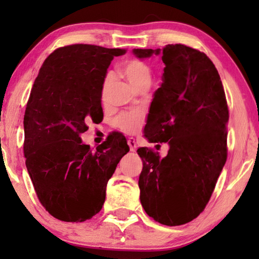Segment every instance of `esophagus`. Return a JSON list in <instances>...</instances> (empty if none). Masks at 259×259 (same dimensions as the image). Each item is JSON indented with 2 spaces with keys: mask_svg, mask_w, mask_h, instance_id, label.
<instances>
[{
  "mask_svg": "<svg viewBox=\"0 0 259 259\" xmlns=\"http://www.w3.org/2000/svg\"><path fill=\"white\" fill-rule=\"evenodd\" d=\"M128 146H129V148H130V152H135V151H136V148H137V144H136L135 138L130 137V138L128 139Z\"/></svg>",
  "mask_w": 259,
  "mask_h": 259,
  "instance_id": "34e87169",
  "label": "esophagus"
}]
</instances>
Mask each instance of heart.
Segmentation results:
<instances>
[{
	"label": "heart",
	"mask_w": 259,
	"mask_h": 259,
	"mask_svg": "<svg viewBox=\"0 0 259 259\" xmlns=\"http://www.w3.org/2000/svg\"><path fill=\"white\" fill-rule=\"evenodd\" d=\"M122 71L126 77V80L136 90L146 82H151L152 74L151 69L146 64L139 60H130L125 63L122 67ZM109 83V76L105 78L104 89H106ZM143 123V114L140 112H128L117 115L114 120V124L122 131L128 134H133L137 131Z\"/></svg>",
	"instance_id": "1"
}]
</instances>
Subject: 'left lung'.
I'll use <instances>...</instances> for the list:
<instances>
[{"label": "left lung", "mask_w": 259, "mask_h": 259, "mask_svg": "<svg viewBox=\"0 0 259 259\" xmlns=\"http://www.w3.org/2000/svg\"><path fill=\"white\" fill-rule=\"evenodd\" d=\"M139 59L162 55V83L153 95L144 136L168 143L163 159L137 150L143 170L140 202L166 226L183 225L203 211L227 157L229 108L221 77L207 55L183 45L134 49Z\"/></svg>", "instance_id": "obj_1"}]
</instances>
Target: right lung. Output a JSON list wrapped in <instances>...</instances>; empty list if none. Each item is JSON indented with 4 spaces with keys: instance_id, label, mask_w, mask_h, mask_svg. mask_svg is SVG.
<instances>
[{
    "instance_id": "1",
    "label": "right lung",
    "mask_w": 259,
    "mask_h": 259,
    "mask_svg": "<svg viewBox=\"0 0 259 259\" xmlns=\"http://www.w3.org/2000/svg\"><path fill=\"white\" fill-rule=\"evenodd\" d=\"M124 49L91 45L59 48L45 60L24 116V154L35 192L51 216L84 222L98 213L122 156L124 136L113 134L96 151L82 143L88 122L103 119L107 68Z\"/></svg>"
}]
</instances>
